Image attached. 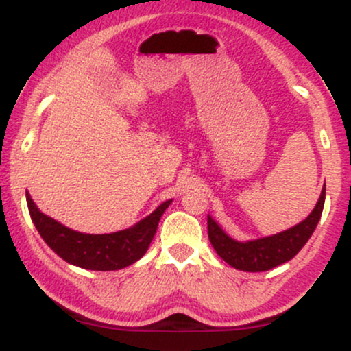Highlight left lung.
I'll return each mask as SVG.
<instances>
[{"label": "left lung", "instance_id": "left-lung-1", "mask_svg": "<svg viewBox=\"0 0 351 351\" xmlns=\"http://www.w3.org/2000/svg\"><path fill=\"white\" fill-rule=\"evenodd\" d=\"M325 204V188L312 213L295 226L277 232V234L259 237V239L237 241L219 226L213 216L208 215V237L217 256L237 271L264 272L295 257L310 236L315 231Z\"/></svg>", "mask_w": 351, "mask_h": 351}]
</instances>
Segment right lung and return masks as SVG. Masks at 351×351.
Wrapping results in <instances>:
<instances>
[{
  "instance_id": "add662e5",
  "label": "right lung",
  "mask_w": 351,
  "mask_h": 351,
  "mask_svg": "<svg viewBox=\"0 0 351 351\" xmlns=\"http://www.w3.org/2000/svg\"><path fill=\"white\" fill-rule=\"evenodd\" d=\"M27 209L36 229L60 259L87 271H119L140 261L148 251L160 217L173 199H167L134 226L108 234H87L64 226L54 217L44 215L26 191Z\"/></svg>"
}]
</instances>
